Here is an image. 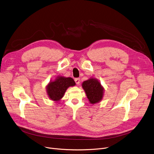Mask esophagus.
I'll return each mask as SVG.
<instances>
[{"label": "esophagus", "mask_w": 154, "mask_h": 154, "mask_svg": "<svg viewBox=\"0 0 154 154\" xmlns=\"http://www.w3.org/2000/svg\"><path fill=\"white\" fill-rule=\"evenodd\" d=\"M74 80H75V82L77 85H79L80 83V79L79 78H75Z\"/></svg>", "instance_id": "34e87169"}]
</instances>
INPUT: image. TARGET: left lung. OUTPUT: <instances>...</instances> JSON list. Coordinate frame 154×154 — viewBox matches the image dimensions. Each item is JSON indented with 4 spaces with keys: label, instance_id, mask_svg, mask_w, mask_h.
I'll return each instance as SVG.
<instances>
[{
    "label": "left lung",
    "instance_id": "obj_1",
    "mask_svg": "<svg viewBox=\"0 0 154 154\" xmlns=\"http://www.w3.org/2000/svg\"><path fill=\"white\" fill-rule=\"evenodd\" d=\"M82 88L91 103H97L102 99L103 88L97 79L91 78L83 82Z\"/></svg>",
    "mask_w": 154,
    "mask_h": 154
}]
</instances>
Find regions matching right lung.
<instances>
[{"mask_svg":"<svg viewBox=\"0 0 154 154\" xmlns=\"http://www.w3.org/2000/svg\"><path fill=\"white\" fill-rule=\"evenodd\" d=\"M74 85H75V83L71 77H58L47 86V93L51 100L58 101L63 97L68 88Z\"/></svg>","mask_w":154,"mask_h":154,"instance_id":"obj_1","label":"right lung"}]
</instances>
